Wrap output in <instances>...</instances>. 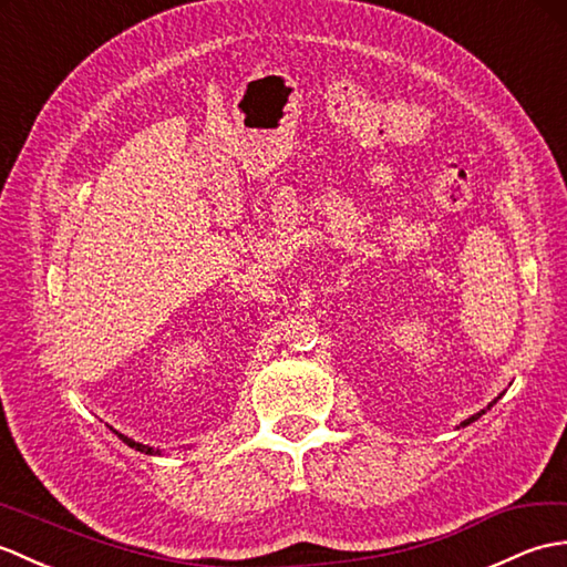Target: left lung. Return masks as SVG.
I'll list each match as a JSON object with an SVG mask.
<instances>
[{
	"label": "left lung",
	"mask_w": 567,
	"mask_h": 567,
	"mask_svg": "<svg viewBox=\"0 0 567 567\" xmlns=\"http://www.w3.org/2000/svg\"><path fill=\"white\" fill-rule=\"evenodd\" d=\"M481 414H483V412H477V414H473V417H471V420H465V422H463V426H465V424H471V422H475L477 417H481Z\"/></svg>",
	"instance_id": "left-lung-1"
}]
</instances>
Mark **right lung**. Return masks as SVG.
<instances>
[{
	"label": "right lung",
	"mask_w": 567,
	"mask_h": 567,
	"mask_svg": "<svg viewBox=\"0 0 567 567\" xmlns=\"http://www.w3.org/2000/svg\"><path fill=\"white\" fill-rule=\"evenodd\" d=\"M118 434V432H116ZM118 439H123V444H128L131 449H135V451H141V454H159V451H155L153 446H145V444H137V442H133V439H128V436H123V434H118Z\"/></svg>",
	"instance_id": "1"
}]
</instances>
